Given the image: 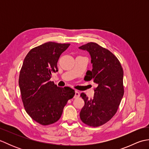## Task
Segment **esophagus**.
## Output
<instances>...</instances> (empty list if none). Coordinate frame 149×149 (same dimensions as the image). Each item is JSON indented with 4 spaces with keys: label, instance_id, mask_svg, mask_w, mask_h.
I'll return each instance as SVG.
<instances>
[{
    "label": "esophagus",
    "instance_id": "esophagus-1",
    "mask_svg": "<svg viewBox=\"0 0 149 149\" xmlns=\"http://www.w3.org/2000/svg\"><path fill=\"white\" fill-rule=\"evenodd\" d=\"M80 96V93L78 91H75V95H74V98H78Z\"/></svg>",
    "mask_w": 149,
    "mask_h": 149
}]
</instances>
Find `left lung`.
I'll use <instances>...</instances> for the list:
<instances>
[{"label":"left lung","mask_w":149,"mask_h":149,"mask_svg":"<svg viewBox=\"0 0 149 149\" xmlns=\"http://www.w3.org/2000/svg\"><path fill=\"white\" fill-rule=\"evenodd\" d=\"M79 49L89 52L92 63V70L86 72L85 81H93L97 84L93 98L81 94L84 106L80 118L85 124L99 127L111 119L118 108L124 93L123 71L116 57L97 43H88Z\"/></svg>","instance_id":"obj_1"}]
</instances>
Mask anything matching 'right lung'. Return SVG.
<instances>
[{
  "label": "right lung",
  "mask_w": 149,
  "mask_h": 149,
  "mask_svg": "<svg viewBox=\"0 0 149 149\" xmlns=\"http://www.w3.org/2000/svg\"><path fill=\"white\" fill-rule=\"evenodd\" d=\"M70 43L47 42L31 49L25 58L19 75L22 100L27 113L43 125L56 122L75 91L57 86L50 81L58 71L57 63Z\"/></svg>",
  "instance_id": "right-lung-1"
}]
</instances>
